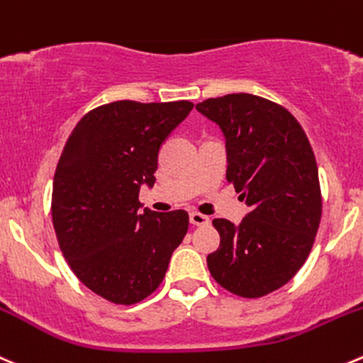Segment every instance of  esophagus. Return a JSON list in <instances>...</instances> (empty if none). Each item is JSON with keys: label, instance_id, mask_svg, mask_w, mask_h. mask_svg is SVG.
<instances>
[{"label": "esophagus", "instance_id": "obj_1", "mask_svg": "<svg viewBox=\"0 0 363 363\" xmlns=\"http://www.w3.org/2000/svg\"><path fill=\"white\" fill-rule=\"evenodd\" d=\"M189 221H191V225H195V227H206V225L211 223L209 218H207L206 214H200V213L189 214Z\"/></svg>", "mask_w": 363, "mask_h": 363}]
</instances>
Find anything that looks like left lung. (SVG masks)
Masks as SVG:
<instances>
[{
  "mask_svg": "<svg viewBox=\"0 0 363 363\" xmlns=\"http://www.w3.org/2000/svg\"><path fill=\"white\" fill-rule=\"evenodd\" d=\"M227 145V181L250 207L239 225L216 218L220 248L207 267L223 289L260 298L286 286L307 260L323 213L314 150L284 106L252 94L206 99Z\"/></svg>",
  "mask_w": 363,
  "mask_h": 363,
  "instance_id": "1",
  "label": "left lung"
}]
</instances>
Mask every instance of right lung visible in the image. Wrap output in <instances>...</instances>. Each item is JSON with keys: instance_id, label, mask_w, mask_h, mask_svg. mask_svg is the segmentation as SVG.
Listing matches in <instances>:
<instances>
[{"instance_id": "obj_1", "label": "right lung", "mask_w": 363, "mask_h": 363, "mask_svg": "<svg viewBox=\"0 0 363 363\" xmlns=\"http://www.w3.org/2000/svg\"><path fill=\"white\" fill-rule=\"evenodd\" d=\"M193 103L115 101L88 111L70 133L52 181L51 214L74 275L117 305L145 300L163 282L188 232L186 211L142 209L160 147Z\"/></svg>"}]
</instances>
